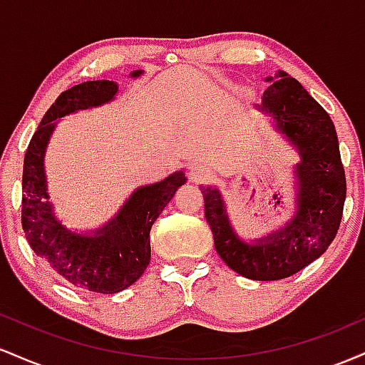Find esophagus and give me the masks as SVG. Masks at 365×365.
Wrapping results in <instances>:
<instances>
[{
	"label": "esophagus",
	"mask_w": 365,
	"mask_h": 365,
	"mask_svg": "<svg viewBox=\"0 0 365 365\" xmlns=\"http://www.w3.org/2000/svg\"><path fill=\"white\" fill-rule=\"evenodd\" d=\"M188 177H190L192 182L195 183L207 182V180L211 178V170L204 165H192L190 171H188Z\"/></svg>",
	"instance_id": "esophagus-1"
}]
</instances>
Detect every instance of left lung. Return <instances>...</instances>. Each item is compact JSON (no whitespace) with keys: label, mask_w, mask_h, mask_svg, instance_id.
Masks as SVG:
<instances>
[{"label":"left lung","mask_w":365,"mask_h":365,"mask_svg":"<svg viewBox=\"0 0 365 365\" xmlns=\"http://www.w3.org/2000/svg\"><path fill=\"white\" fill-rule=\"evenodd\" d=\"M266 82L273 83L257 110L273 118L300 156L295 215L283 228L249 244L230 223L220 190L200 187L216 252L226 266L257 282L288 278L324 254L340 228L346 197L336 130L328 113L288 73L278 72Z\"/></svg>","instance_id":"1"}]
</instances>
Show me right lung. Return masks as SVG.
Returning a JSON list of instances; mask_svg holds the SVG:
<instances>
[{"label":"right lung","mask_w":365,"mask_h":365,"mask_svg":"<svg viewBox=\"0 0 365 365\" xmlns=\"http://www.w3.org/2000/svg\"><path fill=\"white\" fill-rule=\"evenodd\" d=\"M144 73L135 70L130 77ZM118 83L89 81L61 92L46 111L24 159L22 228L32 250L66 283L81 290L118 293L140 278L150 261V228L175 192L187 182L183 171L139 187L118 215L91 233H77L56 220L49 202L44 153L58 118L115 99Z\"/></svg>","instance_id":"1"}]
</instances>
